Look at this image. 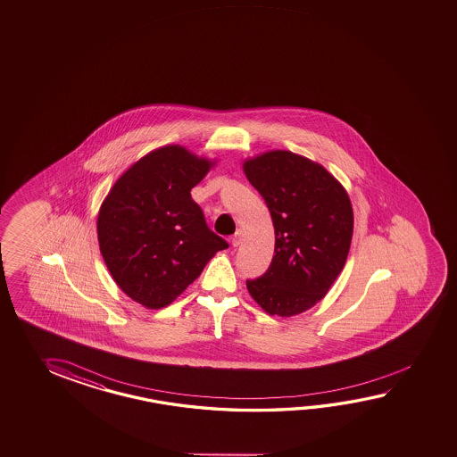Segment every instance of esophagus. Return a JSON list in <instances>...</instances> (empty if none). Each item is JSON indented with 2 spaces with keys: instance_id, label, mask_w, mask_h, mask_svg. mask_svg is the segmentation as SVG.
I'll return each instance as SVG.
<instances>
[{
  "instance_id": "1",
  "label": "esophagus",
  "mask_w": 457,
  "mask_h": 457,
  "mask_svg": "<svg viewBox=\"0 0 457 457\" xmlns=\"http://www.w3.org/2000/svg\"><path fill=\"white\" fill-rule=\"evenodd\" d=\"M242 240H243V232H242V230H238V232H237V233H235V235H233V238H232L233 246H238V245H240V243H242Z\"/></svg>"
}]
</instances>
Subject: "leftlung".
<instances>
[{
	"label": "left lung",
	"mask_w": 457,
	"mask_h": 457,
	"mask_svg": "<svg viewBox=\"0 0 457 457\" xmlns=\"http://www.w3.org/2000/svg\"><path fill=\"white\" fill-rule=\"evenodd\" d=\"M243 171L264 197L276 232L270 266L246 288L270 316L303 313L324 298L347 261L349 195L322 165L290 151L246 159Z\"/></svg>",
	"instance_id": "1"
}]
</instances>
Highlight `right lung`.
Returning a JSON list of instances; mask_svg holds the SVG:
<instances>
[{
    "instance_id": "add662e5",
    "label": "right lung",
    "mask_w": 457,
    "mask_h": 457,
    "mask_svg": "<svg viewBox=\"0 0 457 457\" xmlns=\"http://www.w3.org/2000/svg\"><path fill=\"white\" fill-rule=\"evenodd\" d=\"M215 161L173 144L145 154L100 206V253L117 286L149 310L170 304L228 243L209 230L191 189Z\"/></svg>"
}]
</instances>
